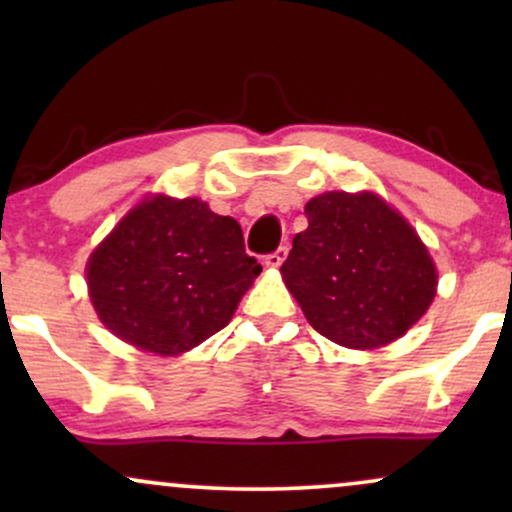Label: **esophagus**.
<instances>
[{"instance_id":"1","label":"esophagus","mask_w":512,"mask_h":512,"mask_svg":"<svg viewBox=\"0 0 512 512\" xmlns=\"http://www.w3.org/2000/svg\"><path fill=\"white\" fill-rule=\"evenodd\" d=\"M286 255H289V248H284V245H281L279 250L272 252V255L264 257V264H267V267H272V269L281 267V264H284V260H286Z\"/></svg>"}]
</instances>
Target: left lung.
I'll use <instances>...</instances> for the list:
<instances>
[{"label":"left lung","mask_w":512,"mask_h":512,"mask_svg":"<svg viewBox=\"0 0 512 512\" xmlns=\"http://www.w3.org/2000/svg\"><path fill=\"white\" fill-rule=\"evenodd\" d=\"M305 216L281 276L322 337L378 349L421 320L436 296V264L399 211L373 192H325Z\"/></svg>","instance_id":"left-lung-1"}]
</instances>
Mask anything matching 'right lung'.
<instances>
[{"instance_id":"right-lung-1","label":"right lung","mask_w":512,"mask_h":512,"mask_svg":"<svg viewBox=\"0 0 512 512\" xmlns=\"http://www.w3.org/2000/svg\"><path fill=\"white\" fill-rule=\"evenodd\" d=\"M260 272L236 219L214 214L197 197L154 195L91 252L86 281L115 337L178 356L231 322Z\"/></svg>"}]
</instances>
